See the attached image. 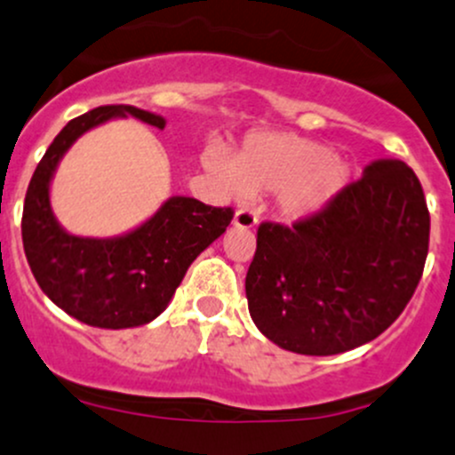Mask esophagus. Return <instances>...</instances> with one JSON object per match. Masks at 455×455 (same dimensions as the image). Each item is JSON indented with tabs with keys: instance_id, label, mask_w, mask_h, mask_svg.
I'll use <instances>...</instances> for the list:
<instances>
[{
	"instance_id": "34e87169",
	"label": "esophagus",
	"mask_w": 455,
	"mask_h": 455,
	"mask_svg": "<svg viewBox=\"0 0 455 455\" xmlns=\"http://www.w3.org/2000/svg\"><path fill=\"white\" fill-rule=\"evenodd\" d=\"M257 222H259V218H257V213L252 209H237L235 218H233V227L243 228V231L255 228Z\"/></svg>"
}]
</instances>
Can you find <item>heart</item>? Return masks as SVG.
I'll use <instances>...</instances> for the list:
<instances>
[{"mask_svg": "<svg viewBox=\"0 0 455 455\" xmlns=\"http://www.w3.org/2000/svg\"><path fill=\"white\" fill-rule=\"evenodd\" d=\"M204 167L235 196L281 189L279 209L290 220L323 212L348 180V165L331 148L296 135L251 137L237 161L222 148H209Z\"/></svg>", "mask_w": 455, "mask_h": 455, "instance_id": "obj_1", "label": "heart"}]
</instances>
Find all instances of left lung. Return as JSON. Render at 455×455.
<instances>
[{"instance_id":"8db88e82","label":"left lung","mask_w":455,"mask_h":455,"mask_svg":"<svg viewBox=\"0 0 455 455\" xmlns=\"http://www.w3.org/2000/svg\"><path fill=\"white\" fill-rule=\"evenodd\" d=\"M427 246L429 212L417 174L399 159H377L312 218L261 224L246 275L248 312L285 351H351L399 318Z\"/></svg>"}]
</instances>
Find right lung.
<instances>
[{
  "instance_id": "1",
  "label": "right lung",
  "mask_w": 455,
  "mask_h": 455,
  "mask_svg": "<svg viewBox=\"0 0 455 455\" xmlns=\"http://www.w3.org/2000/svg\"><path fill=\"white\" fill-rule=\"evenodd\" d=\"M117 117H137L165 128L161 115L131 104L98 107L71 119L32 174L21 220L23 251L47 299L80 323L100 329H131L155 320L172 300L191 261L233 220L231 207H209L189 196H172L155 215L124 235L67 233L50 203L56 167L78 137Z\"/></svg>"
}]
</instances>
